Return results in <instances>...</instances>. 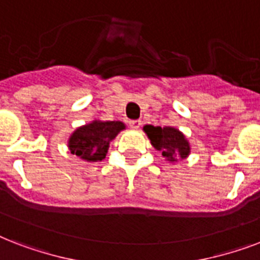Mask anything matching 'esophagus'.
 <instances>
[{
    "mask_svg": "<svg viewBox=\"0 0 260 260\" xmlns=\"http://www.w3.org/2000/svg\"><path fill=\"white\" fill-rule=\"evenodd\" d=\"M129 125L132 126V128H135V129H139L140 125H142V121H140V120H131Z\"/></svg>",
    "mask_w": 260,
    "mask_h": 260,
    "instance_id": "obj_1",
    "label": "esophagus"
}]
</instances>
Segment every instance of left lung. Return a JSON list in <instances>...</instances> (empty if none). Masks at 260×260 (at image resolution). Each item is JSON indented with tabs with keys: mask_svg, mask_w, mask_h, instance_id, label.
I'll return each instance as SVG.
<instances>
[{
	"mask_svg": "<svg viewBox=\"0 0 260 260\" xmlns=\"http://www.w3.org/2000/svg\"><path fill=\"white\" fill-rule=\"evenodd\" d=\"M143 129L155 150L160 151L167 160L177 162L178 159H185L190 154L189 142L186 140L185 135L179 132L177 128L146 125Z\"/></svg>",
	"mask_w": 260,
	"mask_h": 260,
	"instance_id": "1",
	"label": "left lung"
}]
</instances>
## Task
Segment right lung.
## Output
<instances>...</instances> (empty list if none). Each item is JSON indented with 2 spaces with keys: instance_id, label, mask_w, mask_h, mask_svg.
I'll list each match as a JSON object with an SVG mask.
<instances>
[{
  "instance_id": "obj_1",
  "label": "right lung",
  "mask_w": 260,
  "mask_h": 260,
  "mask_svg": "<svg viewBox=\"0 0 260 260\" xmlns=\"http://www.w3.org/2000/svg\"><path fill=\"white\" fill-rule=\"evenodd\" d=\"M125 129L121 121H95L74 131L69 139V150L87 162H98L106 156L109 143L120 131Z\"/></svg>"
}]
</instances>
